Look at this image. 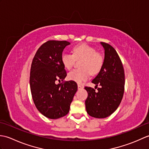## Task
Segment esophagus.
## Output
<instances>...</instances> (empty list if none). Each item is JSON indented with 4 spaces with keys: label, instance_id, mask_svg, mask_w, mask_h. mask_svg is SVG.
Masks as SVG:
<instances>
[{
    "label": "esophagus",
    "instance_id": "esophagus-1",
    "mask_svg": "<svg viewBox=\"0 0 149 149\" xmlns=\"http://www.w3.org/2000/svg\"><path fill=\"white\" fill-rule=\"evenodd\" d=\"M77 88H78L79 90H81V89H82V88H83V86H81L80 84H77Z\"/></svg>",
    "mask_w": 149,
    "mask_h": 149
}]
</instances>
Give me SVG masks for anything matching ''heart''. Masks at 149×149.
<instances>
[{"label": "heart", "instance_id": "b5f03b06", "mask_svg": "<svg viewBox=\"0 0 149 149\" xmlns=\"http://www.w3.org/2000/svg\"><path fill=\"white\" fill-rule=\"evenodd\" d=\"M73 54L63 52L61 56V61L63 66L70 70L75 60L81 59L79 69H75L68 74L69 80L82 83L89 78L90 73L92 75L98 74L104 64V58L96 49L86 43H81L73 47Z\"/></svg>", "mask_w": 149, "mask_h": 149}]
</instances>
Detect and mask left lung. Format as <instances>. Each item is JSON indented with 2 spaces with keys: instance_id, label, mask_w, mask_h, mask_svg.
Masks as SVG:
<instances>
[{
  "instance_id": "left-lung-1",
  "label": "left lung",
  "mask_w": 149,
  "mask_h": 149,
  "mask_svg": "<svg viewBox=\"0 0 149 149\" xmlns=\"http://www.w3.org/2000/svg\"><path fill=\"white\" fill-rule=\"evenodd\" d=\"M104 49L102 68L91 81L100 86L94 88L85 86L88 97L85 101L88 115L97 118L109 116L118 108L124 92L125 74L122 63L116 50L109 44L100 42Z\"/></svg>"
}]
</instances>
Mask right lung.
<instances>
[{"mask_svg":"<svg viewBox=\"0 0 149 149\" xmlns=\"http://www.w3.org/2000/svg\"><path fill=\"white\" fill-rule=\"evenodd\" d=\"M66 41L49 40L38 49L31 64L30 88L36 108L47 118L58 119L67 115L77 84L73 81H63L66 72L61 56ZM58 80L62 84H56Z\"/></svg>","mask_w":149,"mask_h":149,"instance_id":"1","label":"right lung"}]
</instances>
